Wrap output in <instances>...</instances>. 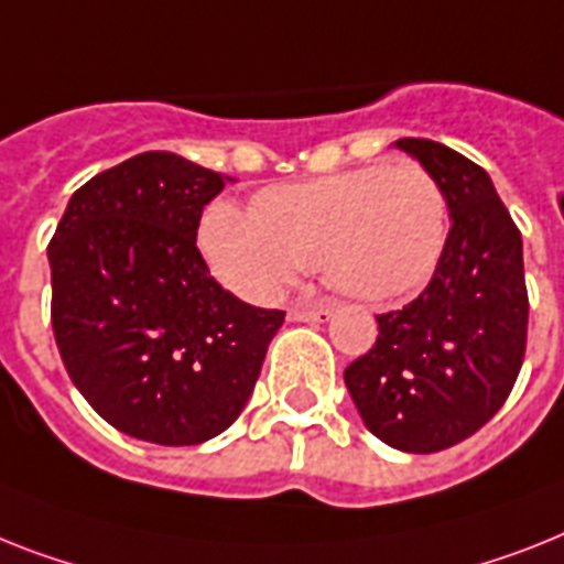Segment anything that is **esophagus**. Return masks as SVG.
Listing matches in <instances>:
<instances>
[{
  "label": "esophagus",
  "instance_id": "34e87169",
  "mask_svg": "<svg viewBox=\"0 0 564 564\" xmlns=\"http://www.w3.org/2000/svg\"><path fill=\"white\" fill-rule=\"evenodd\" d=\"M332 305H293L288 311V319L291 323H325V319H332Z\"/></svg>",
  "mask_w": 564,
  "mask_h": 564
}]
</instances>
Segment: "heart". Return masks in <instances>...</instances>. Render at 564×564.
Masks as SVG:
<instances>
[{"label": "heart", "instance_id": "b5f03b06", "mask_svg": "<svg viewBox=\"0 0 564 564\" xmlns=\"http://www.w3.org/2000/svg\"><path fill=\"white\" fill-rule=\"evenodd\" d=\"M449 207L421 164L360 166L268 187L253 213L209 204L198 245L213 273L245 300H273L316 262L337 291L383 302L421 288L446 245Z\"/></svg>", "mask_w": 564, "mask_h": 564}]
</instances>
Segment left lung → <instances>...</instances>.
<instances>
[{"instance_id": "left-lung-1", "label": "left lung", "mask_w": 564, "mask_h": 564, "mask_svg": "<svg viewBox=\"0 0 564 564\" xmlns=\"http://www.w3.org/2000/svg\"><path fill=\"white\" fill-rule=\"evenodd\" d=\"M438 178L449 236L430 285L377 316V343L346 369L371 435L403 453H441L490 421L513 389L528 346L522 232L490 175L444 143L400 138Z\"/></svg>"}]
</instances>
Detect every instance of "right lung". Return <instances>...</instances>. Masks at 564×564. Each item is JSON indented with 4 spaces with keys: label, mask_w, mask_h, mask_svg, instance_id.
<instances>
[{
    "label": "right lung",
    "mask_w": 564,
    "mask_h": 564,
    "mask_svg": "<svg viewBox=\"0 0 564 564\" xmlns=\"http://www.w3.org/2000/svg\"><path fill=\"white\" fill-rule=\"evenodd\" d=\"M227 181L172 152H141L86 181L48 245L65 371L106 423L149 444L225 432L285 323V311L225 291L195 248Z\"/></svg>",
    "instance_id": "right-lung-1"
}]
</instances>
